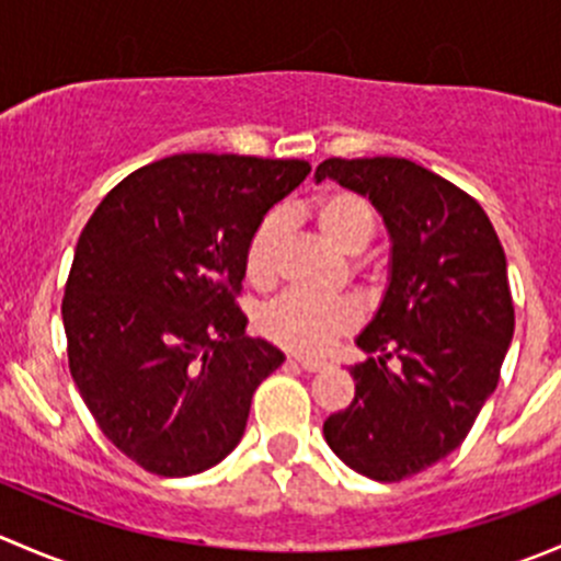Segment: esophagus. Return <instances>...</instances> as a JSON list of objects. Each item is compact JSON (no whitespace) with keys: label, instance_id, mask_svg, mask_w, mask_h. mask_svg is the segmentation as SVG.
<instances>
[{"label":"esophagus","instance_id":"esophagus-1","mask_svg":"<svg viewBox=\"0 0 561 561\" xmlns=\"http://www.w3.org/2000/svg\"><path fill=\"white\" fill-rule=\"evenodd\" d=\"M293 364L301 366L304 371H312V375H314V371L325 369V364H322V360H312V358H293Z\"/></svg>","mask_w":561,"mask_h":561}]
</instances>
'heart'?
<instances>
[{"label": "heart", "instance_id": "1", "mask_svg": "<svg viewBox=\"0 0 561 561\" xmlns=\"http://www.w3.org/2000/svg\"><path fill=\"white\" fill-rule=\"evenodd\" d=\"M309 217L328 244L342 252H360L377 230V217L369 201L358 192L328 190L314 197ZM285 225L268 214L249 233L244 247V271L249 285L265 287L279 279ZM360 325V307L353 298H312L304 293H287L260 312V331L279 347L301 355H320Z\"/></svg>", "mask_w": 561, "mask_h": 561}]
</instances>
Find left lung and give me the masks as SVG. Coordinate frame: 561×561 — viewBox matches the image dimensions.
Returning a JSON list of instances; mask_svg holds the SVG:
<instances>
[{
	"label": "left lung",
	"mask_w": 561,
	"mask_h": 561,
	"mask_svg": "<svg viewBox=\"0 0 561 561\" xmlns=\"http://www.w3.org/2000/svg\"><path fill=\"white\" fill-rule=\"evenodd\" d=\"M369 195L393 239L390 285L358 336L355 399L322 426L331 450L382 483L463 443L513 339L505 249L480 203L401 157L320 162L314 179Z\"/></svg>",
	"instance_id": "1"
}]
</instances>
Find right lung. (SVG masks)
<instances>
[{
  "label": "right lung",
  "mask_w": 561,
  "mask_h": 561,
  "mask_svg": "<svg viewBox=\"0 0 561 561\" xmlns=\"http://www.w3.org/2000/svg\"><path fill=\"white\" fill-rule=\"evenodd\" d=\"M307 173L304 160L165 157L118 181L78 236L61 298L70 375L146 472L186 478L222 461L285 360L247 336L244 247Z\"/></svg>",
  "instance_id": "add662e5"
}]
</instances>
